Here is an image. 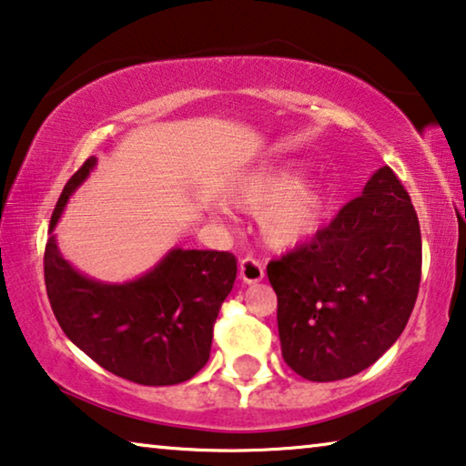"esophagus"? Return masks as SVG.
<instances>
[{
    "label": "esophagus",
    "instance_id": "34e87169",
    "mask_svg": "<svg viewBox=\"0 0 466 466\" xmlns=\"http://www.w3.org/2000/svg\"><path fill=\"white\" fill-rule=\"evenodd\" d=\"M238 277L242 283L247 285L259 283V280L264 279V266H261L255 258H251V255H247V258L240 259L238 264Z\"/></svg>",
    "mask_w": 466,
    "mask_h": 466
}]
</instances>
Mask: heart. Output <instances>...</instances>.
<instances>
[{
  "label": "heart",
  "mask_w": 466,
  "mask_h": 466,
  "mask_svg": "<svg viewBox=\"0 0 466 466\" xmlns=\"http://www.w3.org/2000/svg\"><path fill=\"white\" fill-rule=\"evenodd\" d=\"M296 162H261L234 183L230 200L247 213H259V230L274 248H291L319 230L329 192L317 181H301Z\"/></svg>",
  "instance_id": "1"
}]
</instances>
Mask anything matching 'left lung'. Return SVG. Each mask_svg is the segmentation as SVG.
I'll use <instances>...</instances> for the list:
<instances>
[{"label": "left lung", "instance_id": "left-lung-1", "mask_svg": "<svg viewBox=\"0 0 466 466\" xmlns=\"http://www.w3.org/2000/svg\"><path fill=\"white\" fill-rule=\"evenodd\" d=\"M420 270L414 205L382 167L310 242L268 264L285 363L312 382L367 370L408 325Z\"/></svg>", "mask_w": 466, "mask_h": 466}]
</instances>
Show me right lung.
<instances>
[{
  "label": "right lung",
  "mask_w": 466,
  "mask_h": 466,
  "mask_svg": "<svg viewBox=\"0 0 466 466\" xmlns=\"http://www.w3.org/2000/svg\"><path fill=\"white\" fill-rule=\"evenodd\" d=\"M95 165L90 156L52 213L44 253L52 312L65 336L103 370L143 386L186 382L211 355L213 325L234 287L236 258L175 247L128 283H103L76 270L58 251L52 230Z\"/></svg>",
  "instance_id": "add662e5"
}]
</instances>
